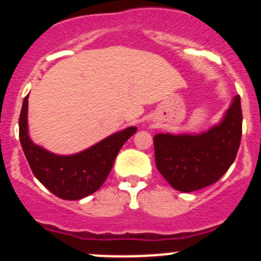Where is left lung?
I'll return each mask as SVG.
<instances>
[{
	"instance_id": "left-lung-1",
	"label": "left lung",
	"mask_w": 261,
	"mask_h": 261,
	"mask_svg": "<svg viewBox=\"0 0 261 261\" xmlns=\"http://www.w3.org/2000/svg\"><path fill=\"white\" fill-rule=\"evenodd\" d=\"M241 96L237 95L222 123L202 135L154 136L155 165L166 180L192 192L220 180L235 161L242 138Z\"/></svg>"
}]
</instances>
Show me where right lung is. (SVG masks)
Wrapping results in <instances>:
<instances>
[{"label":"right lung","mask_w":261,"mask_h":261,"mask_svg":"<svg viewBox=\"0 0 261 261\" xmlns=\"http://www.w3.org/2000/svg\"><path fill=\"white\" fill-rule=\"evenodd\" d=\"M27 106L29 95L23 100L19 116V140L27 162L36 179L53 195L64 200L84 199L98 191L111 172L121 146L137 130L136 126H129L82 153L56 155L30 140Z\"/></svg>","instance_id":"right-lung-1"}]
</instances>
